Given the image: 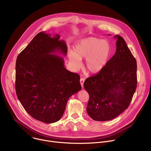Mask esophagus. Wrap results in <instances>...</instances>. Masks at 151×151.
<instances>
[{
    "mask_svg": "<svg viewBox=\"0 0 151 151\" xmlns=\"http://www.w3.org/2000/svg\"><path fill=\"white\" fill-rule=\"evenodd\" d=\"M84 81H85V79H84V78H81V79H80V83H81V87H83V86Z\"/></svg>",
    "mask_w": 151,
    "mask_h": 151,
    "instance_id": "obj_1",
    "label": "esophagus"
}]
</instances>
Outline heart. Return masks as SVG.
I'll return each mask as SVG.
<instances>
[{
    "mask_svg": "<svg viewBox=\"0 0 151 151\" xmlns=\"http://www.w3.org/2000/svg\"><path fill=\"white\" fill-rule=\"evenodd\" d=\"M111 54V45L106 40L88 37L80 40L74 47V51L68 54L70 64L75 69H79L82 59L85 60V69L90 73L100 72L106 65Z\"/></svg>",
    "mask_w": 151,
    "mask_h": 151,
    "instance_id": "b5f03b06",
    "label": "heart"
}]
</instances>
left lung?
I'll list each match as a JSON object with an SVG mask.
<instances>
[{"label":"left lung","mask_w":151,"mask_h":151,"mask_svg":"<svg viewBox=\"0 0 151 151\" xmlns=\"http://www.w3.org/2000/svg\"><path fill=\"white\" fill-rule=\"evenodd\" d=\"M114 38L115 55L83 83L90 96L87 112L94 121H109L119 115L128 108L137 87L136 60L124 39L119 35Z\"/></svg>","instance_id":"left-lung-1"}]
</instances>
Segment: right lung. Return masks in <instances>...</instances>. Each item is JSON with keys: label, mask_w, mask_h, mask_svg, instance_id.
<instances>
[{"label": "right lung", "mask_w": 151, "mask_h": 151, "mask_svg": "<svg viewBox=\"0 0 151 151\" xmlns=\"http://www.w3.org/2000/svg\"><path fill=\"white\" fill-rule=\"evenodd\" d=\"M58 34L42 32L18 55L15 90L26 111L51 124L61 119L70 96L81 90L78 74L64 68L68 47Z\"/></svg>", "instance_id": "right-lung-1"}]
</instances>
